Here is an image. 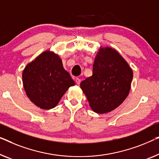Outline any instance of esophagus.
Returning a JSON list of instances; mask_svg holds the SVG:
<instances>
[{
  "instance_id": "esophagus-1",
  "label": "esophagus",
  "mask_w": 159,
  "mask_h": 159,
  "mask_svg": "<svg viewBox=\"0 0 159 159\" xmlns=\"http://www.w3.org/2000/svg\"><path fill=\"white\" fill-rule=\"evenodd\" d=\"M75 82H76V83H77V84H80V82H81V80H80V78H76Z\"/></svg>"
}]
</instances>
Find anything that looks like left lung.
Segmentation results:
<instances>
[{"mask_svg":"<svg viewBox=\"0 0 159 159\" xmlns=\"http://www.w3.org/2000/svg\"><path fill=\"white\" fill-rule=\"evenodd\" d=\"M133 73L116 49L100 47L93 64V75L80 83L89 105L96 113L111 112L129 94Z\"/></svg>","mask_w":159,"mask_h":159,"instance_id":"1","label":"left lung"}]
</instances>
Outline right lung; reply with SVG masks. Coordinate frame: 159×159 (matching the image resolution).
<instances>
[{"mask_svg":"<svg viewBox=\"0 0 159 159\" xmlns=\"http://www.w3.org/2000/svg\"><path fill=\"white\" fill-rule=\"evenodd\" d=\"M22 79L27 97L43 110L56 107L66 90L75 84L59 55L49 50L25 66Z\"/></svg>","mask_w":159,"mask_h":159,"instance_id":"obj_1","label":"right lung"}]
</instances>
